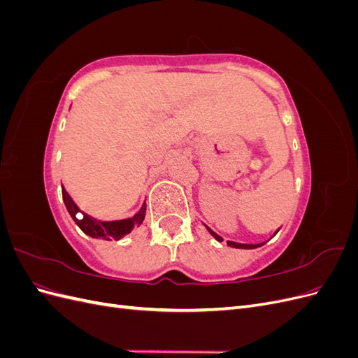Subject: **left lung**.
<instances>
[{"label":"left lung","mask_w":358,"mask_h":358,"mask_svg":"<svg viewBox=\"0 0 358 358\" xmlns=\"http://www.w3.org/2000/svg\"><path fill=\"white\" fill-rule=\"evenodd\" d=\"M204 227H206V230H208V231L210 233V236L213 237L215 241H218V242H221V241H222V237H221V236H218V234H216L215 231H212L208 225H204ZM278 231H279V229L275 231V234H276ZM275 234H273V236H275ZM264 243H266V242H263V243H255V245H249V243H237V242H231V241L227 242V245L231 246V248H237V249H255V248L263 246Z\"/></svg>","instance_id":"obj_1"}]
</instances>
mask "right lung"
<instances>
[{"mask_svg":"<svg viewBox=\"0 0 358 358\" xmlns=\"http://www.w3.org/2000/svg\"><path fill=\"white\" fill-rule=\"evenodd\" d=\"M62 200L64 204L70 213V216L73 218V221L76 222V225L79 229L94 239H103V241H119L128 233H131V230L134 227L140 225L145 220V212H146V203L142 204V208L138 209V212L131 216V218H125V220H117V221H100L94 218V216L85 213L79 209V206L73 201V199L70 197V194L66 191V188L62 187ZM78 213H82L84 218L79 220L75 216Z\"/></svg>","mask_w":358,"mask_h":358,"instance_id":"right-lung-1","label":"right lung"}]
</instances>
